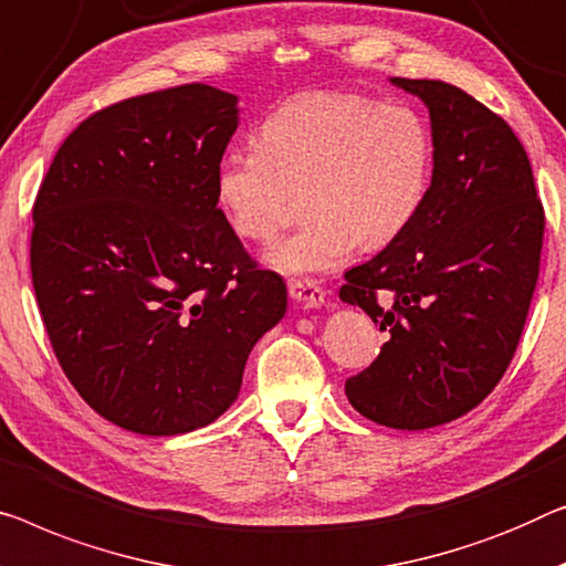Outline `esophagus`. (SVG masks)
Masks as SVG:
<instances>
[{
	"instance_id": "esophagus-1",
	"label": "esophagus",
	"mask_w": 566,
	"mask_h": 566,
	"mask_svg": "<svg viewBox=\"0 0 566 566\" xmlns=\"http://www.w3.org/2000/svg\"><path fill=\"white\" fill-rule=\"evenodd\" d=\"M290 297L305 310L325 305V292L315 282H290Z\"/></svg>"
}]
</instances>
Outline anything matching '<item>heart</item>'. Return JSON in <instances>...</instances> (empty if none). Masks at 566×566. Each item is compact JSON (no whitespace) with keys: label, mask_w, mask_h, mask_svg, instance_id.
<instances>
[{"label":"heart","mask_w":566,"mask_h":566,"mask_svg":"<svg viewBox=\"0 0 566 566\" xmlns=\"http://www.w3.org/2000/svg\"><path fill=\"white\" fill-rule=\"evenodd\" d=\"M434 139L403 101L302 94L261 122L256 149H233L216 170V202L243 241L269 243L305 196L310 223L266 254L284 276L343 266L356 249L389 247L424 208Z\"/></svg>","instance_id":"heart-1"}]
</instances>
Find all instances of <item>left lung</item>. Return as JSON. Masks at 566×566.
Masks as SVG:
<instances>
[{
  "label": "left lung",
  "instance_id": "left-lung-1",
  "mask_svg": "<svg viewBox=\"0 0 566 566\" xmlns=\"http://www.w3.org/2000/svg\"><path fill=\"white\" fill-rule=\"evenodd\" d=\"M389 81L427 106L434 172L409 231L345 272L340 300L386 333L345 396L411 432L468 415L503 378L536 290L544 208L501 116L450 83Z\"/></svg>",
  "mask_w": 566,
  "mask_h": 566
}]
</instances>
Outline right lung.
<instances>
[{
	"instance_id": "add662e5",
	"label": "right lung",
	"mask_w": 566,
	"mask_h": 566,
	"mask_svg": "<svg viewBox=\"0 0 566 566\" xmlns=\"http://www.w3.org/2000/svg\"><path fill=\"white\" fill-rule=\"evenodd\" d=\"M239 96L190 83L126 98L67 137L32 208V286L67 381L116 427L185 434L239 399L286 312L216 202Z\"/></svg>"
}]
</instances>
